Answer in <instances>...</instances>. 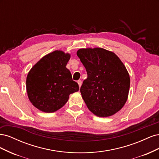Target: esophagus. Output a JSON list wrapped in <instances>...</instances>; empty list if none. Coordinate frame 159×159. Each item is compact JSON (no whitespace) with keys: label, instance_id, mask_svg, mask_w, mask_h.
<instances>
[{"label":"esophagus","instance_id":"obj_1","mask_svg":"<svg viewBox=\"0 0 159 159\" xmlns=\"http://www.w3.org/2000/svg\"><path fill=\"white\" fill-rule=\"evenodd\" d=\"M78 84L79 85V87L80 88L81 86V84H82V81H81V80H78Z\"/></svg>","mask_w":159,"mask_h":159}]
</instances>
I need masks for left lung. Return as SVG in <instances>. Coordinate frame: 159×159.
<instances>
[{
  "mask_svg": "<svg viewBox=\"0 0 159 159\" xmlns=\"http://www.w3.org/2000/svg\"><path fill=\"white\" fill-rule=\"evenodd\" d=\"M77 56L87 71L80 92L88 109L98 117L116 113L126 103L130 78L113 52L101 48L80 49Z\"/></svg>",
  "mask_w": 159,
  "mask_h": 159,
  "instance_id": "left-lung-1",
  "label": "left lung"
}]
</instances>
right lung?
I'll use <instances>...</instances> for the list:
<instances>
[{"instance_id":"1","label":"right lung","mask_w":159,"mask_h":159,"mask_svg":"<svg viewBox=\"0 0 159 159\" xmlns=\"http://www.w3.org/2000/svg\"><path fill=\"white\" fill-rule=\"evenodd\" d=\"M69 54L56 50L44 56L32 67L26 78L28 98L34 106L46 113L58 110L69 95L79 90L66 65Z\"/></svg>"}]
</instances>
